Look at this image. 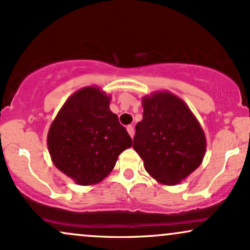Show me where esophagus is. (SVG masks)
Masks as SVG:
<instances>
[{"label":"esophagus","instance_id":"34e87169","mask_svg":"<svg viewBox=\"0 0 250 250\" xmlns=\"http://www.w3.org/2000/svg\"><path fill=\"white\" fill-rule=\"evenodd\" d=\"M127 131H128V134L130 135V137L133 138V137H134V134H135V130H134L133 125H128V127H127Z\"/></svg>","mask_w":250,"mask_h":250}]
</instances>
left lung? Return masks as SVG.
<instances>
[{"instance_id": "left-lung-1", "label": "left lung", "mask_w": 250, "mask_h": 250, "mask_svg": "<svg viewBox=\"0 0 250 250\" xmlns=\"http://www.w3.org/2000/svg\"><path fill=\"white\" fill-rule=\"evenodd\" d=\"M143 119L133 148L144 169L164 185H177L203 162L205 133L182 99L167 91L143 96Z\"/></svg>"}]
</instances>
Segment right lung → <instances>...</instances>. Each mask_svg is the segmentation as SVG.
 Masks as SVG:
<instances>
[{"instance_id": "1", "label": "right lung", "mask_w": 250, "mask_h": 250, "mask_svg": "<svg viewBox=\"0 0 250 250\" xmlns=\"http://www.w3.org/2000/svg\"><path fill=\"white\" fill-rule=\"evenodd\" d=\"M110 99L100 87H83L66 100L51 123V159L79 185L100 183L114 169L119 155L133 146L125 128L109 109Z\"/></svg>"}]
</instances>
